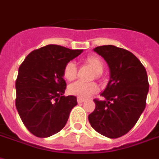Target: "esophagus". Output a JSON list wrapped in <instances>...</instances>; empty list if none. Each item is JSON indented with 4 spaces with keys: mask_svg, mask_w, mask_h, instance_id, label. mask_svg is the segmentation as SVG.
I'll use <instances>...</instances> for the list:
<instances>
[{
    "mask_svg": "<svg viewBox=\"0 0 159 159\" xmlns=\"http://www.w3.org/2000/svg\"><path fill=\"white\" fill-rule=\"evenodd\" d=\"M77 102H78L79 103H82V102H84V98H80V97H78V98H77Z\"/></svg>",
    "mask_w": 159,
    "mask_h": 159,
    "instance_id": "34e87169",
    "label": "esophagus"
}]
</instances>
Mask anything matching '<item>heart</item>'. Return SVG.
Listing matches in <instances>:
<instances>
[{"label": "heart", "instance_id": "obj_1", "mask_svg": "<svg viewBox=\"0 0 159 159\" xmlns=\"http://www.w3.org/2000/svg\"><path fill=\"white\" fill-rule=\"evenodd\" d=\"M86 64L90 66L93 71L97 74V78L99 77L104 69L103 61L96 55L88 56L84 59ZM62 75L65 80L68 81L75 80L77 76V67L74 62H67L63 68ZM98 91V87L95 83H83L80 81H77L74 84H71L68 88V93L73 96L78 97L80 98H86L92 94L96 93Z\"/></svg>", "mask_w": 159, "mask_h": 159}]
</instances>
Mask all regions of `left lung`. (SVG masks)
<instances>
[{
  "mask_svg": "<svg viewBox=\"0 0 159 159\" xmlns=\"http://www.w3.org/2000/svg\"><path fill=\"white\" fill-rule=\"evenodd\" d=\"M109 67L110 80L102 97L94 99L96 107L88 116L91 127L108 138L127 134L138 121L146 107L149 90L147 71L133 53L115 46L94 49Z\"/></svg>",
  "mask_w": 159,
  "mask_h": 159,
  "instance_id": "1",
  "label": "left lung"
}]
</instances>
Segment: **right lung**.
<instances>
[{"instance_id": "1", "label": "right lung", "mask_w": 159, "mask_h": 159, "mask_svg": "<svg viewBox=\"0 0 159 159\" xmlns=\"http://www.w3.org/2000/svg\"><path fill=\"white\" fill-rule=\"evenodd\" d=\"M83 50L47 45L31 52L22 62L16 80V107L25 127L40 138L55 135L65 126L75 96L65 97L63 68Z\"/></svg>"}]
</instances>
